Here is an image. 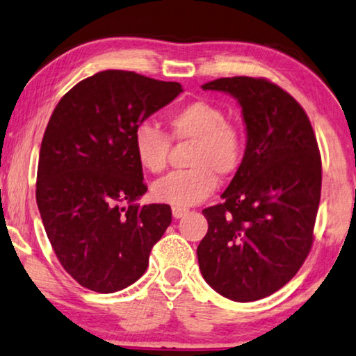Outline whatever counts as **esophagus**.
Returning a JSON list of instances; mask_svg holds the SVG:
<instances>
[{
  "instance_id": "34e87169",
  "label": "esophagus",
  "mask_w": 356,
  "mask_h": 356,
  "mask_svg": "<svg viewBox=\"0 0 356 356\" xmlns=\"http://www.w3.org/2000/svg\"><path fill=\"white\" fill-rule=\"evenodd\" d=\"M187 212H188V209H185V208H177V206H174L172 208V216L176 217V219H180V217L187 214Z\"/></svg>"
}]
</instances>
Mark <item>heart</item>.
Instances as JSON below:
<instances>
[{"mask_svg":"<svg viewBox=\"0 0 356 356\" xmlns=\"http://www.w3.org/2000/svg\"><path fill=\"white\" fill-rule=\"evenodd\" d=\"M172 139L192 142L188 171L169 174L153 185L158 201L177 208L198 204L217 187V174L230 176L240 168L245 139L235 124L227 121L225 111L206 100H195L174 111L168 120ZM134 153L147 172L160 174L168 164L171 140L150 123L136 127Z\"/></svg>","mask_w":356,"mask_h":356,"instance_id":"b5f03b06","label":"heart"}]
</instances>
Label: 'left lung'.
<instances>
[{"label":"left lung","instance_id":"obj_1","mask_svg":"<svg viewBox=\"0 0 356 356\" xmlns=\"http://www.w3.org/2000/svg\"><path fill=\"white\" fill-rule=\"evenodd\" d=\"M201 88L240 102L248 142L224 201L203 209L200 270L227 299L259 300L299 272L314 245L321 195L316 137L300 104L268 79L219 78Z\"/></svg>","mask_w":356,"mask_h":356}]
</instances>
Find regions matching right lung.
Listing matches in <instances>:
<instances>
[{"instance_id":"add662e5","label":"right lung","mask_w":356,"mask_h":356,"mask_svg":"<svg viewBox=\"0 0 356 356\" xmlns=\"http://www.w3.org/2000/svg\"><path fill=\"white\" fill-rule=\"evenodd\" d=\"M180 92L179 83L105 70L79 81L52 111L36 203L57 259L83 288L108 294L136 283L171 224V206L134 203L147 185L132 137Z\"/></svg>"}]
</instances>
